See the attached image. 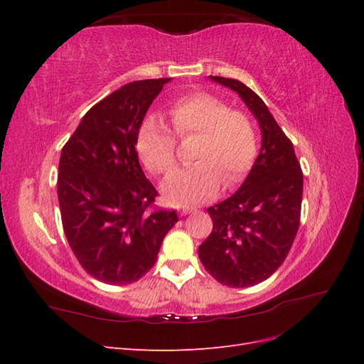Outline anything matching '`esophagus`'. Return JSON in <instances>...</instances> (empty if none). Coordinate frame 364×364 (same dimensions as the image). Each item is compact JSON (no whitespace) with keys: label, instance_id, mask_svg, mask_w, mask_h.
<instances>
[{"label":"esophagus","instance_id":"34e87169","mask_svg":"<svg viewBox=\"0 0 364 364\" xmlns=\"http://www.w3.org/2000/svg\"><path fill=\"white\" fill-rule=\"evenodd\" d=\"M196 209L194 208H188V206H183V208H181L179 209V213H181V215H186V214H191V213H194Z\"/></svg>","mask_w":364,"mask_h":364}]
</instances>
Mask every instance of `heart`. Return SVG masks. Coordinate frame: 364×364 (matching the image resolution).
Segmentation results:
<instances>
[{
	"mask_svg": "<svg viewBox=\"0 0 364 364\" xmlns=\"http://www.w3.org/2000/svg\"><path fill=\"white\" fill-rule=\"evenodd\" d=\"M171 129L155 117L142 123L138 155L147 170L168 176L178 165V141L196 136L191 167L179 170L162 185L170 203L191 205L213 199L220 186H234L250 171L258 153V132L252 118L229 109L214 94L197 91L179 97L168 107ZM175 135L173 136L172 134Z\"/></svg>",
	"mask_w": 364,
	"mask_h": 364,
	"instance_id": "b5f03b06",
	"label": "heart"
}]
</instances>
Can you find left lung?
<instances>
[{
	"instance_id": "left-lung-1",
	"label": "left lung",
	"mask_w": 364,
	"mask_h": 364,
	"mask_svg": "<svg viewBox=\"0 0 364 364\" xmlns=\"http://www.w3.org/2000/svg\"><path fill=\"white\" fill-rule=\"evenodd\" d=\"M211 79L238 92L262 132L261 151L245 183L208 208L213 230L199 247L214 279L245 289L272 277L287 258L301 223L304 174L293 142L261 98L240 80Z\"/></svg>"
}]
</instances>
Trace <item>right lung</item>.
<instances>
[{"mask_svg": "<svg viewBox=\"0 0 364 364\" xmlns=\"http://www.w3.org/2000/svg\"><path fill=\"white\" fill-rule=\"evenodd\" d=\"M170 79L136 80L94 105L62 149L58 197L63 232L80 266L105 284L136 282L156 262L174 209H153L136 138Z\"/></svg>", "mask_w": 364, "mask_h": 364, "instance_id": "1", "label": "right lung"}]
</instances>
